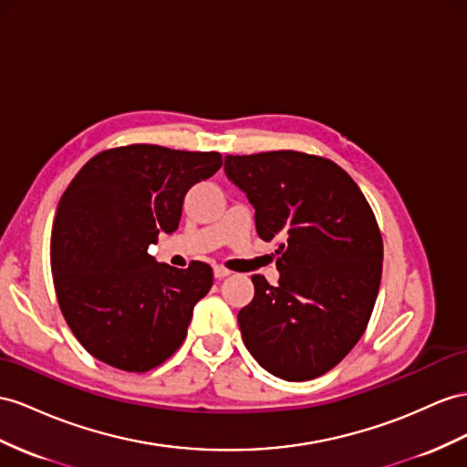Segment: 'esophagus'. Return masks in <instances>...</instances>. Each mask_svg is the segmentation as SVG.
I'll list each match as a JSON object with an SVG mask.
<instances>
[{
    "label": "esophagus",
    "mask_w": 467,
    "mask_h": 467,
    "mask_svg": "<svg viewBox=\"0 0 467 467\" xmlns=\"http://www.w3.org/2000/svg\"><path fill=\"white\" fill-rule=\"evenodd\" d=\"M213 272H214V278H226V276H229V274H231V270H226L224 266H214L213 268Z\"/></svg>",
    "instance_id": "34e87169"
}]
</instances>
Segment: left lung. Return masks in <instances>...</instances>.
<instances>
[{
    "mask_svg": "<svg viewBox=\"0 0 467 467\" xmlns=\"http://www.w3.org/2000/svg\"><path fill=\"white\" fill-rule=\"evenodd\" d=\"M224 171L253 202L258 236L280 254L278 285L254 274V300L238 312L246 349L274 377H321L373 314L382 274L375 213L351 175L321 155H226Z\"/></svg>",
    "mask_w": 467,
    "mask_h": 467,
    "instance_id": "obj_1",
    "label": "left lung"
}]
</instances>
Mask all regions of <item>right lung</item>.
<instances>
[{
	"label": "right lung",
	"instance_id": "1",
	"mask_svg": "<svg viewBox=\"0 0 467 467\" xmlns=\"http://www.w3.org/2000/svg\"><path fill=\"white\" fill-rule=\"evenodd\" d=\"M221 165L219 151L131 143L94 155L67 187L51 234L55 292L99 361L146 373L182 348L213 268L160 265L148 248L177 229L187 191Z\"/></svg>",
	"mask_w": 467,
	"mask_h": 467
}]
</instances>
